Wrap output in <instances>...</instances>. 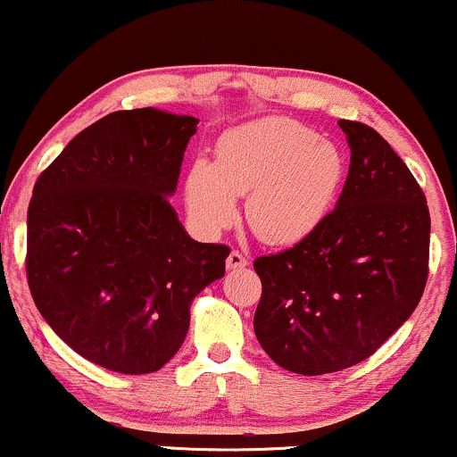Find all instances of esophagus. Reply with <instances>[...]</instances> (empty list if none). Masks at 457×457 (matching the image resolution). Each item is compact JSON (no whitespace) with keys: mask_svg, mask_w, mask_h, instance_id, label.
I'll list each match as a JSON object with an SVG mask.
<instances>
[{"mask_svg":"<svg viewBox=\"0 0 457 457\" xmlns=\"http://www.w3.org/2000/svg\"><path fill=\"white\" fill-rule=\"evenodd\" d=\"M244 267H247V258L241 254V252H237V250L230 252L228 258H227V269H228V271H239V269H244Z\"/></svg>","mask_w":457,"mask_h":457,"instance_id":"1","label":"esophagus"}]
</instances>
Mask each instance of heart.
Masks as SVG:
<instances>
[{
	"label": "heart",
	"instance_id": "obj_1",
	"mask_svg": "<svg viewBox=\"0 0 457 457\" xmlns=\"http://www.w3.org/2000/svg\"><path fill=\"white\" fill-rule=\"evenodd\" d=\"M347 162L332 142L290 118H261L224 133L216 161H193L184 182L186 210L205 237L237 218L269 245H295L322 227L339 199Z\"/></svg>",
	"mask_w": 457,
	"mask_h": 457
}]
</instances>
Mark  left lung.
Instances as JSON below:
<instances>
[{
    "label": "left lung",
    "instance_id": "obj_1",
    "mask_svg": "<svg viewBox=\"0 0 457 457\" xmlns=\"http://www.w3.org/2000/svg\"><path fill=\"white\" fill-rule=\"evenodd\" d=\"M349 171L312 237L254 269V332L281 369L324 375L362 362L415 312L428 279L430 213L409 167L375 129L339 120Z\"/></svg>",
    "mask_w": 457,
    "mask_h": 457
}]
</instances>
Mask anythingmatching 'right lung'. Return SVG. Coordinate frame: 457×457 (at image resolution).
<instances>
[{
    "label": "right lung",
    "mask_w": 457,
    "mask_h": 457,
    "mask_svg": "<svg viewBox=\"0 0 457 457\" xmlns=\"http://www.w3.org/2000/svg\"><path fill=\"white\" fill-rule=\"evenodd\" d=\"M195 116L120 110L78 133L33 186L27 281L82 358L125 375L176 356L195 296L224 275L227 245L186 233L169 196Z\"/></svg>",
    "instance_id": "right-lung-1"
}]
</instances>
